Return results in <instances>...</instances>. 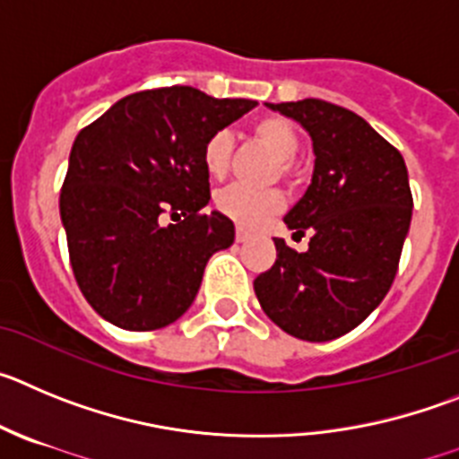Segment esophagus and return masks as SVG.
Masks as SVG:
<instances>
[{
  "instance_id": "obj_1",
  "label": "esophagus",
  "mask_w": 459,
  "mask_h": 459,
  "mask_svg": "<svg viewBox=\"0 0 459 459\" xmlns=\"http://www.w3.org/2000/svg\"><path fill=\"white\" fill-rule=\"evenodd\" d=\"M235 239H238L239 245H242V242H247V239H249V233H247L245 229H238L235 230Z\"/></svg>"
}]
</instances>
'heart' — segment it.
<instances>
[{"mask_svg": "<svg viewBox=\"0 0 459 459\" xmlns=\"http://www.w3.org/2000/svg\"><path fill=\"white\" fill-rule=\"evenodd\" d=\"M251 137L267 148L279 160L281 176H290L292 160L299 151L297 127L283 117H263L251 126ZM204 167L212 178L221 180L230 167V134L214 132L204 146ZM286 199L279 189H251L242 185L226 187L217 196V208L239 229H263L272 217L283 210Z\"/></svg>", "mask_w": 459, "mask_h": 459, "instance_id": "heart-1", "label": "heart"}]
</instances>
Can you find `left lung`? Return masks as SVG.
<instances>
[{
	"label": "left lung",
	"instance_id": "obj_1",
	"mask_svg": "<svg viewBox=\"0 0 459 459\" xmlns=\"http://www.w3.org/2000/svg\"><path fill=\"white\" fill-rule=\"evenodd\" d=\"M267 107L311 134L316 167L286 214L308 251L274 238V265L255 276L260 307L301 341H333L361 325L386 297L411 221V189L394 146L345 107L307 98Z\"/></svg>",
	"mask_w": 459,
	"mask_h": 459
}]
</instances>
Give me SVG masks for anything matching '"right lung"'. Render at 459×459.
I'll return each instance as SVG.
<instances>
[{
	"label": "right lung",
	"instance_id": "add662e5",
	"mask_svg": "<svg viewBox=\"0 0 459 459\" xmlns=\"http://www.w3.org/2000/svg\"><path fill=\"white\" fill-rule=\"evenodd\" d=\"M258 105L192 86L139 91L77 134L59 212L73 274L107 322L151 332L178 320L235 226L210 201L204 146ZM169 213L176 225H162Z\"/></svg>",
	"mask_w": 459,
	"mask_h": 459
}]
</instances>
